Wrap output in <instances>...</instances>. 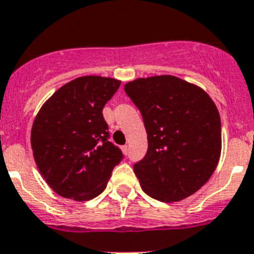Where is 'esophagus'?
Wrapping results in <instances>:
<instances>
[{
	"label": "esophagus",
	"instance_id": "obj_1",
	"mask_svg": "<svg viewBox=\"0 0 254 254\" xmlns=\"http://www.w3.org/2000/svg\"><path fill=\"white\" fill-rule=\"evenodd\" d=\"M121 148H123V152L125 153V155H127V152H129V146H127V144H125V146H123Z\"/></svg>",
	"mask_w": 254,
	"mask_h": 254
}]
</instances>
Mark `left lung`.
<instances>
[{
  "mask_svg": "<svg viewBox=\"0 0 254 254\" xmlns=\"http://www.w3.org/2000/svg\"><path fill=\"white\" fill-rule=\"evenodd\" d=\"M140 111L148 150L134 165L142 190L173 203L205 185L221 156V119L201 87L170 74L137 78L124 86Z\"/></svg>",
  "mask_w": 254,
  "mask_h": 254,
  "instance_id": "obj_1",
  "label": "left lung"
}]
</instances>
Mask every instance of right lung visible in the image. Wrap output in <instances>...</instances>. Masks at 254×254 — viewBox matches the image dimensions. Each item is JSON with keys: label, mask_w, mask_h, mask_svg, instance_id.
<instances>
[{"label": "right lung", "mask_w": 254, "mask_h": 254, "mask_svg": "<svg viewBox=\"0 0 254 254\" xmlns=\"http://www.w3.org/2000/svg\"><path fill=\"white\" fill-rule=\"evenodd\" d=\"M121 81L82 76L58 89L38 111L31 131L33 157L41 176L58 195L76 201L93 199L107 186L123 159L108 140L104 104Z\"/></svg>", "instance_id": "add662e5"}]
</instances>
